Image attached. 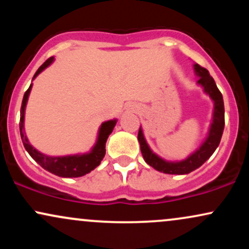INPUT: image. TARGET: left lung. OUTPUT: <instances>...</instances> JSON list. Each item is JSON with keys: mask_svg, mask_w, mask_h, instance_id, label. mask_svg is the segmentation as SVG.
Here are the masks:
<instances>
[{"mask_svg": "<svg viewBox=\"0 0 249 249\" xmlns=\"http://www.w3.org/2000/svg\"><path fill=\"white\" fill-rule=\"evenodd\" d=\"M194 70H196V75L200 77L198 83L204 87L205 92L208 93L211 98L214 101L213 123L211 125L210 133H208L206 142L192 156H190L187 159L182 161L170 162L162 160L161 158H159L158 156H156L150 150L146 142H145L144 136H142V130L139 128L138 141L139 144H141L142 158L150 166H152L154 170L160 171V172L167 174H187L192 172V171L201 166L212 156L214 151L216 150V147L219 146L220 141H221L222 132H224L225 127V107L222 95L219 91L218 87H216L212 76L210 75V72L205 68H202L199 64H194Z\"/></svg>", "mask_w": 249, "mask_h": 249, "instance_id": "1", "label": "left lung"}]
</instances>
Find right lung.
<instances>
[{
    "instance_id": "1",
    "label": "right lung",
    "mask_w": 249,
    "mask_h": 249,
    "mask_svg": "<svg viewBox=\"0 0 249 249\" xmlns=\"http://www.w3.org/2000/svg\"><path fill=\"white\" fill-rule=\"evenodd\" d=\"M53 61V57H50L45 61L41 67L38 68V70L36 71V73L34 75V78L38 75L41 71H43L48 65L51 64V62ZM31 90V85L25 91L23 96V101H22V107H21V119H19V132H21V138L22 142H23L25 150L28 151V153L30 154L31 158L34 159L36 162H38L44 170L49 171L50 173L56 174L58 177H64V178H77V177L85 176V174L91 172L92 170L101 164L102 159L105 156V144L112 132L113 127L116 125V121H108L103 123L101 128H99V136L98 141L95 147L92 148L90 153L83 154V156H68V157H48L45 154L39 153L38 151H36L28 142L27 137H25L24 131H23V121H24V110H25V104H27L28 96H29Z\"/></svg>"
}]
</instances>
